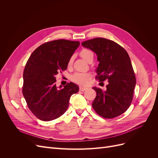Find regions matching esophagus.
Segmentation results:
<instances>
[{
    "label": "esophagus",
    "instance_id": "obj_1",
    "mask_svg": "<svg viewBox=\"0 0 158 158\" xmlns=\"http://www.w3.org/2000/svg\"><path fill=\"white\" fill-rule=\"evenodd\" d=\"M79 89H80V91H85V89H87V88L80 86V87L79 88Z\"/></svg>",
    "mask_w": 158,
    "mask_h": 158
}]
</instances>
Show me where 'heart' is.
I'll list each match as a JSON object with an SVG mask.
<instances>
[{"instance_id": "obj_1", "label": "heart", "mask_w": 158, "mask_h": 158, "mask_svg": "<svg viewBox=\"0 0 158 158\" xmlns=\"http://www.w3.org/2000/svg\"><path fill=\"white\" fill-rule=\"evenodd\" d=\"M80 56L86 61H88L91 57H94L93 52L89 49H82L80 52ZM73 58L70 57L68 61V66H70L73 64ZM91 78V74L89 73H76L73 76L72 80L75 83H77L80 85H85L88 83V81Z\"/></svg>"}]
</instances>
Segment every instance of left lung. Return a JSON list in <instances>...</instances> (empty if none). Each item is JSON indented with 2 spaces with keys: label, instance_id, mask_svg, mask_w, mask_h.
Returning <instances> with one entry per match:
<instances>
[{
  "label": "left lung",
  "instance_id": "obj_1",
  "mask_svg": "<svg viewBox=\"0 0 158 158\" xmlns=\"http://www.w3.org/2000/svg\"><path fill=\"white\" fill-rule=\"evenodd\" d=\"M82 45L94 51L99 62L96 79L108 80L106 89L94 87L96 97L92 107L99 115L113 118L125 113L133 99L136 77L130 57L126 50L116 42L96 37L85 41ZM102 83V82H101Z\"/></svg>",
  "mask_w": 158,
  "mask_h": 158
}]
</instances>
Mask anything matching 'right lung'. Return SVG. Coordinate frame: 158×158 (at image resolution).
I'll return each mask as SVG.
<instances>
[{
    "instance_id": "obj_1",
    "label": "right lung",
    "mask_w": 158,
    "mask_h": 158,
    "mask_svg": "<svg viewBox=\"0 0 158 158\" xmlns=\"http://www.w3.org/2000/svg\"><path fill=\"white\" fill-rule=\"evenodd\" d=\"M79 41L57 40L46 42L33 51L23 70L22 93L31 113L41 121L59 117L67 110L71 95L78 92L74 83L56 86V75L67 69ZM62 86H60L61 88Z\"/></svg>"
}]
</instances>
